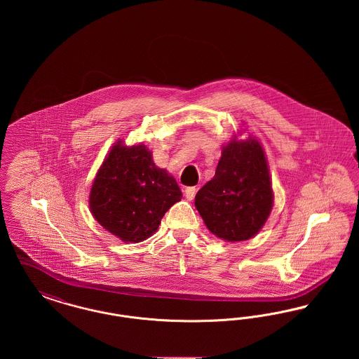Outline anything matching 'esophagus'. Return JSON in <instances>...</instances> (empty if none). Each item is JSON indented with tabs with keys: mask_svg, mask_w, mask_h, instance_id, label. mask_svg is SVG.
<instances>
[{
	"mask_svg": "<svg viewBox=\"0 0 359 359\" xmlns=\"http://www.w3.org/2000/svg\"><path fill=\"white\" fill-rule=\"evenodd\" d=\"M195 194H196V188L195 187H187L184 191V195H186L188 201H192L195 198Z\"/></svg>",
	"mask_w": 359,
	"mask_h": 359,
	"instance_id": "obj_1",
	"label": "esophagus"
}]
</instances>
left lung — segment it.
Masks as SVG:
<instances>
[{
	"label": "left lung",
	"mask_w": 359,
	"mask_h": 359,
	"mask_svg": "<svg viewBox=\"0 0 359 359\" xmlns=\"http://www.w3.org/2000/svg\"><path fill=\"white\" fill-rule=\"evenodd\" d=\"M195 207L219 238L238 242L256 236L273 207L268 161L258 140L234 136L223 147L215 175L198 191Z\"/></svg>",
	"instance_id": "obj_1"
}]
</instances>
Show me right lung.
I'll use <instances>...</instances> for the list:
<instances>
[{
	"label": "right lung",
	"instance_id": "1",
	"mask_svg": "<svg viewBox=\"0 0 359 359\" xmlns=\"http://www.w3.org/2000/svg\"><path fill=\"white\" fill-rule=\"evenodd\" d=\"M182 196L175 177L154 164L144 144L126 147L117 141L95 175L88 205L103 229L137 243L154 234Z\"/></svg>",
	"mask_w": 359,
	"mask_h": 359
}]
</instances>
